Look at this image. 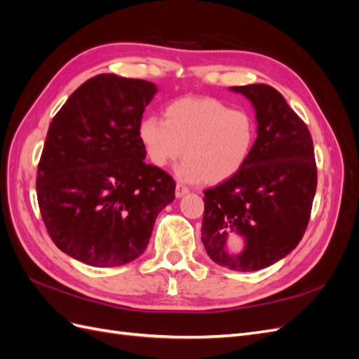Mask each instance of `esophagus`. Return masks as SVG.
Returning a JSON list of instances; mask_svg holds the SVG:
<instances>
[{
	"mask_svg": "<svg viewBox=\"0 0 359 359\" xmlns=\"http://www.w3.org/2000/svg\"><path fill=\"white\" fill-rule=\"evenodd\" d=\"M187 193H189V189L178 182V184H177V189H175V196H177V198H182L184 194H187Z\"/></svg>",
	"mask_w": 359,
	"mask_h": 359,
	"instance_id": "esophagus-1",
	"label": "esophagus"
}]
</instances>
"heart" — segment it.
<instances>
[{
	"label": "heart",
	"mask_w": 359,
	"mask_h": 359,
	"mask_svg": "<svg viewBox=\"0 0 359 359\" xmlns=\"http://www.w3.org/2000/svg\"><path fill=\"white\" fill-rule=\"evenodd\" d=\"M165 118L145 116L137 137L149 163L165 168L182 156L177 175L189 182L222 184L252 156L255 119L210 97H182L166 106Z\"/></svg>",
	"instance_id": "1"
}]
</instances>
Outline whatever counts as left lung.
Listing matches in <instances>:
<instances>
[{"label": "left lung", "mask_w": 359, "mask_h": 359, "mask_svg": "<svg viewBox=\"0 0 359 359\" xmlns=\"http://www.w3.org/2000/svg\"><path fill=\"white\" fill-rule=\"evenodd\" d=\"M252 103L257 137L247 165L205 190L202 243L217 265L264 269L286 257L307 229L318 186L313 140L285 97L265 83L231 86ZM245 241L240 252L233 243Z\"/></svg>", "instance_id": "8db88e82"}]
</instances>
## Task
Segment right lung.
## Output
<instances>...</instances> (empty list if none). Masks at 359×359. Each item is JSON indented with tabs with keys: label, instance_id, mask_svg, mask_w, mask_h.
<instances>
[{
	"label": "right lung",
	"instance_id": "add662e5",
	"mask_svg": "<svg viewBox=\"0 0 359 359\" xmlns=\"http://www.w3.org/2000/svg\"><path fill=\"white\" fill-rule=\"evenodd\" d=\"M157 85L97 74L83 82L48 130L37 169L46 229L66 255L91 266H121L145 252L175 181L147 165L137 126Z\"/></svg>",
	"mask_w": 359,
	"mask_h": 359
}]
</instances>
